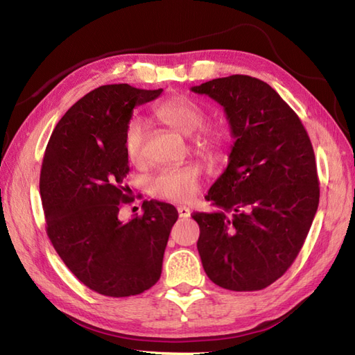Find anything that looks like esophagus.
I'll list each match as a JSON object with an SVG mask.
<instances>
[{
    "instance_id": "obj_1",
    "label": "esophagus",
    "mask_w": 355,
    "mask_h": 355,
    "mask_svg": "<svg viewBox=\"0 0 355 355\" xmlns=\"http://www.w3.org/2000/svg\"><path fill=\"white\" fill-rule=\"evenodd\" d=\"M177 210H178V215H180V218H189V216H191V209H189V207H186V206H178V207H177Z\"/></svg>"
}]
</instances>
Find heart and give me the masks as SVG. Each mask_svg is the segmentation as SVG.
<instances>
[{
  "label": "heart",
  "instance_id": "b5f03b06",
  "mask_svg": "<svg viewBox=\"0 0 355 355\" xmlns=\"http://www.w3.org/2000/svg\"><path fill=\"white\" fill-rule=\"evenodd\" d=\"M154 117L163 125L172 128L183 135H193L192 149L195 154L207 158L210 162L218 160L223 155L224 139L223 134L210 128H202L207 122V112L200 103L186 96L169 97L153 110ZM148 126L141 119L135 117L125 128L123 148L128 160L140 164L146 158ZM201 171L193 164L171 166L154 173L148 182L149 192L157 198L186 202L191 201L200 191Z\"/></svg>",
  "mask_w": 355,
  "mask_h": 355
}]
</instances>
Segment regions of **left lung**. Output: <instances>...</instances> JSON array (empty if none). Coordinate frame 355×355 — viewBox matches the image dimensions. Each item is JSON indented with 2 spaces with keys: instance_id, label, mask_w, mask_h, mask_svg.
Listing matches in <instances>:
<instances>
[{
  "instance_id": "8db88e82",
  "label": "left lung",
  "mask_w": 355,
  "mask_h": 355,
  "mask_svg": "<svg viewBox=\"0 0 355 355\" xmlns=\"http://www.w3.org/2000/svg\"><path fill=\"white\" fill-rule=\"evenodd\" d=\"M191 89L221 105L235 139L227 168L206 195L220 210L192 214L202 268L225 290H262L291 267L318 212L313 145L263 80L233 74Z\"/></svg>"
}]
</instances>
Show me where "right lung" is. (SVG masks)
I'll use <instances>...</instances> for the list:
<instances>
[{
	"label": "right lung",
	"instance_id": "1",
	"mask_svg": "<svg viewBox=\"0 0 355 355\" xmlns=\"http://www.w3.org/2000/svg\"><path fill=\"white\" fill-rule=\"evenodd\" d=\"M163 89L102 85L65 112L45 149L40 192L47 235L79 281L103 296H135L162 275L166 244L178 212L168 202L143 201V214L119 220L130 202L125 128L139 105Z\"/></svg>",
	"mask_w": 355,
	"mask_h": 355
}]
</instances>
